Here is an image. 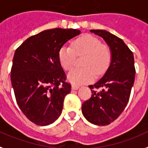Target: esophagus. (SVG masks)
<instances>
[{"label":"esophagus","instance_id":"esophagus-1","mask_svg":"<svg viewBox=\"0 0 148 148\" xmlns=\"http://www.w3.org/2000/svg\"><path fill=\"white\" fill-rule=\"evenodd\" d=\"M79 85H72V89H73V90H77V89H79Z\"/></svg>","mask_w":148,"mask_h":148}]
</instances>
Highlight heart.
<instances>
[{
    "label": "heart",
    "mask_w": 148,
    "mask_h": 148,
    "mask_svg": "<svg viewBox=\"0 0 148 148\" xmlns=\"http://www.w3.org/2000/svg\"><path fill=\"white\" fill-rule=\"evenodd\" d=\"M76 55H85L81 69L69 72L67 79L75 85L89 83L97 75H103L110 63L109 49L98 39L91 35H84L73 41L71 45H63L58 53L59 61L65 70H70L74 66Z\"/></svg>",
    "instance_id": "b5f03b06"
}]
</instances>
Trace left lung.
I'll list each match as a JSON object with an SVG mask.
<instances>
[{
	"instance_id": "obj_1",
	"label": "left lung",
	"mask_w": 148,
	"mask_h": 148,
	"mask_svg": "<svg viewBox=\"0 0 148 148\" xmlns=\"http://www.w3.org/2000/svg\"><path fill=\"white\" fill-rule=\"evenodd\" d=\"M109 46L111 60L98 82L89 85L91 97L82 106L83 116L92 124L107 125L116 119L129 102L135 75L133 53L124 41L109 32L91 29ZM103 88L97 92L95 89Z\"/></svg>"
}]
</instances>
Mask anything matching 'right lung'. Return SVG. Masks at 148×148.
Here are the masks:
<instances>
[{"instance_id": "right-lung-1", "label": "right lung", "mask_w": 148, "mask_h": 148, "mask_svg": "<svg viewBox=\"0 0 148 148\" xmlns=\"http://www.w3.org/2000/svg\"><path fill=\"white\" fill-rule=\"evenodd\" d=\"M81 34L78 29H47L25 40L15 51L11 83L17 104L38 125L54 123L71 91L59 61L60 47Z\"/></svg>"}]
</instances>
